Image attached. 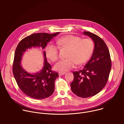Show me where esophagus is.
Listing matches in <instances>:
<instances>
[{"label": "esophagus", "mask_w": 124, "mask_h": 124, "mask_svg": "<svg viewBox=\"0 0 124 124\" xmlns=\"http://www.w3.org/2000/svg\"><path fill=\"white\" fill-rule=\"evenodd\" d=\"M65 74H66V73L65 72H59L58 73V75L59 76H63V75H64Z\"/></svg>", "instance_id": "1"}]
</instances>
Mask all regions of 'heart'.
<instances>
[{"label":"heart","mask_w":124,"mask_h":124,"mask_svg":"<svg viewBox=\"0 0 124 124\" xmlns=\"http://www.w3.org/2000/svg\"><path fill=\"white\" fill-rule=\"evenodd\" d=\"M57 44L69 48L68 58L60 60L54 68L61 72H66L75 67L76 65H81L89 59L94 50V44L90 38L82 39L74 36L67 35L57 41ZM46 54L50 60L55 62L58 59V48L55 45L49 44L46 47Z\"/></svg>","instance_id":"heart-1"}]
</instances>
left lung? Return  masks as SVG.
Returning a JSON list of instances; mask_svg holds the SVG:
<instances>
[{"mask_svg":"<svg viewBox=\"0 0 124 124\" xmlns=\"http://www.w3.org/2000/svg\"><path fill=\"white\" fill-rule=\"evenodd\" d=\"M83 34L94 42V51L84 68L73 72L74 78L70 86L75 95L85 98L96 95L105 86L111 70V61L108 47L102 39L90 32L84 31Z\"/></svg>","mask_w":124,"mask_h":124,"instance_id":"8db88e82","label":"left lung"}]
</instances>
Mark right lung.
<instances>
[{
	"label": "right lung",
	"mask_w": 124,
	"mask_h": 124,
	"mask_svg": "<svg viewBox=\"0 0 124 124\" xmlns=\"http://www.w3.org/2000/svg\"><path fill=\"white\" fill-rule=\"evenodd\" d=\"M59 33L33 34L23 39L16 49L13 66L14 76L20 89L32 98L41 100L50 96L54 92V82L59 76L51 70L45 50L43 51V67L36 73H30L23 69L21 64L23 57L26 51L33 47L43 50L47 43Z\"/></svg>",
	"instance_id": "1"
}]
</instances>
